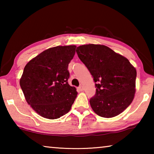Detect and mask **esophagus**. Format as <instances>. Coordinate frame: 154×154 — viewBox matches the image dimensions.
<instances>
[{"label":"esophagus","instance_id":"34e87169","mask_svg":"<svg viewBox=\"0 0 154 154\" xmlns=\"http://www.w3.org/2000/svg\"><path fill=\"white\" fill-rule=\"evenodd\" d=\"M83 89H84V88H83V85H80V86L79 87V90L80 91H83Z\"/></svg>","mask_w":154,"mask_h":154}]
</instances>
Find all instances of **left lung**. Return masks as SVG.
I'll return each instance as SVG.
<instances>
[{
    "mask_svg": "<svg viewBox=\"0 0 154 154\" xmlns=\"http://www.w3.org/2000/svg\"><path fill=\"white\" fill-rule=\"evenodd\" d=\"M76 51L96 83V94L90 100L93 111L106 118L120 114L133 100L135 68L127 58L105 45H83Z\"/></svg>",
    "mask_w": 154,
    "mask_h": 154,
    "instance_id": "left-lung-1",
    "label": "left lung"
}]
</instances>
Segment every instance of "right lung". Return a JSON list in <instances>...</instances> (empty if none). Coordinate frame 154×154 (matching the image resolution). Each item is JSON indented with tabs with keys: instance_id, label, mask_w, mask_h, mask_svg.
<instances>
[{
	"instance_id": "1",
	"label": "right lung",
	"mask_w": 154,
	"mask_h": 154,
	"mask_svg": "<svg viewBox=\"0 0 154 154\" xmlns=\"http://www.w3.org/2000/svg\"><path fill=\"white\" fill-rule=\"evenodd\" d=\"M75 45L46 49L26 65L20 86L28 105L41 116L58 119L70 111L77 97L76 88L68 83V66Z\"/></svg>"
}]
</instances>
